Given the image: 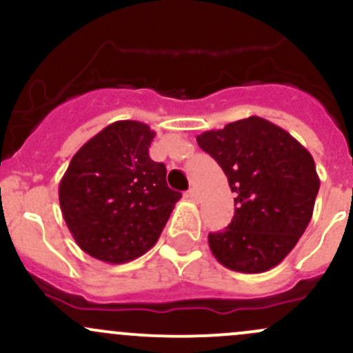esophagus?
<instances>
[{
	"label": "esophagus",
	"mask_w": 353,
	"mask_h": 353,
	"mask_svg": "<svg viewBox=\"0 0 353 353\" xmlns=\"http://www.w3.org/2000/svg\"><path fill=\"white\" fill-rule=\"evenodd\" d=\"M187 199H190L192 202H199V192H196L195 188H190V190L187 192Z\"/></svg>",
	"instance_id": "esophagus-1"
}]
</instances>
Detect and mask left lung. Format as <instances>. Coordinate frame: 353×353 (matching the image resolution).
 <instances>
[{
	"mask_svg": "<svg viewBox=\"0 0 353 353\" xmlns=\"http://www.w3.org/2000/svg\"><path fill=\"white\" fill-rule=\"evenodd\" d=\"M196 143L236 192L232 222L208 234L215 259L245 274L278 266L312 221L320 178L310 151L257 116L202 132Z\"/></svg>",
	"mask_w": 353,
	"mask_h": 353,
	"instance_id": "1",
	"label": "left lung"
}]
</instances>
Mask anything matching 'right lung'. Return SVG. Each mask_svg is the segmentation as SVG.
<instances>
[{
  "instance_id": "obj_1",
  "label": "right lung",
  "mask_w": 353,
  "mask_h": 353,
  "mask_svg": "<svg viewBox=\"0 0 353 353\" xmlns=\"http://www.w3.org/2000/svg\"><path fill=\"white\" fill-rule=\"evenodd\" d=\"M154 134L139 121H116L70 160L59 185L60 208L89 256L109 264L143 256L181 199L166 185L165 165L150 158Z\"/></svg>"
}]
</instances>
